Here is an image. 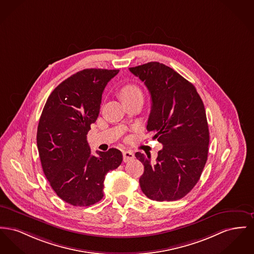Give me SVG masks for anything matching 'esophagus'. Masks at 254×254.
Masks as SVG:
<instances>
[{
	"instance_id": "esophagus-1",
	"label": "esophagus",
	"mask_w": 254,
	"mask_h": 254,
	"mask_svg": "<svg viewBox=\"0 0 254 254\" xmlns=\"http://www.w3.org/2000/svg\"><path fill=\"white\" fill-rule=\"evenodd\" d=\"M123 157H124L125 162H128L134 158V153L131 150H125L123 152Z\"/></svg>"
}]
</instances>
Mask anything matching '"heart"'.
<instances>
[{"mask_svg":"<svg viewBox=\"0 0 254 254\" xmlns=\"http://www.w3.org/2000/svg\"><path fill=\"white\" fill-rule=\"evenodd\" d=\"M120 96L123 102H125L131 100L137 96H142V91L135 84H127L120 90Z\"/></svg>","mask_w":254,"mask_h":254,"instance_id":"1","label":"heart"}]
</instances>
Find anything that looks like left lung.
I'll return each mask as SVG.
<instances>
[{
    "label": "left lung",
    "mask_w": 254,
    "mask_h": 254,
    "mask_svg": "<svg viewBox=\"0 0 254 254\" xmlns=\"http://www.w3.org/2000/svg\"><path fill=\"white\" fill-rule=\"evenodd\" d=\"M129 71L149 90L151 110L147 129L163 146L153 162L150 153H135L144 165L140 187L152 200H178L194 188L207 161L204 105L194 85L162 63L149 62Z\"/></svg>",
    "instance_id": "1"
}]
</instances>
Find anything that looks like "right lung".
Segmentation results:
<instances>
[{
	"label": "right lung",
	"instance_id": "add662e5",
	"mask_svg": "<svg viewBox=\"0 0 254 254\" xmlns=\"http://www.w3.org/2000/svg\"><path fill=\"white\" fill-rule=\"evenodd\" d=\"M119 70L84 69L54 90L37 127V148L46 179L62 200L89 206L104 196L105 175L119 167L117 149L91 153L87 134L99 116L107 82Z\"/></svg>",
	"mask_w": 254,
	"mask_h": 254
}]
</instances>
